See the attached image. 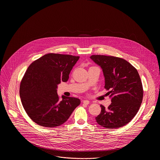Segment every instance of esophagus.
I'll use <instances>...</instances> for the list:
<instances>
[{"instance_id": "1", "label": "esophagus", "mask_w": 160, "mask_h": 160, "mask_svg": "<svg viewBox=\"0 0 160 160\" xmlns=\"http://www.w3.org/2000/svg\"><path fill=\"white\" fill-rule=\"evenodd\" d=\"M83 104H86V105H88L89 104V101L88 100H83Z\"/></svg>"}]
</instances>
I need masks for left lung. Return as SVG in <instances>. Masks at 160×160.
I'll return each instance as SVG.
<instances>
[{"label":"left lung","mask_w":160,"mask_h":160,"mask_svg":"<svg viewBox=\"0 0 160 160\" xmlns=\"http://www.w3.org/2000/svg\"><path fill=\"white\" fill-rule=\"evenodd\" d=\"M91 58L102 69L104 88L112 98L107 108L101 105V112L96 121L106 128L122 127L134 118L142 102L143 89L138 71L120 58L92 55Z\"/></svg>","instance_id":"obj_1"}]
</instances>
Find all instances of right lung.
<instances>
[{
	"label": "right lung",
	"instance_id": "add662e5",
	"mask_svg": "<svg viewBox=\"0 0 160 160\" xmlns=\"http://www.w3.org/2000/svg\"><path fill=\"white\" fill-rule=\"evenodd\" d=\"M69 54L48 53L33 61L23 76L20 96L24 109L39 125L54 128L68 119L81 101L57 93L58 84L66 82L79 59Z\"/></svg>",
	"mask_w": 160,
	"mask_h": 160
}]
</instances>
